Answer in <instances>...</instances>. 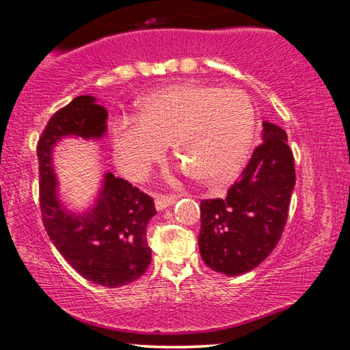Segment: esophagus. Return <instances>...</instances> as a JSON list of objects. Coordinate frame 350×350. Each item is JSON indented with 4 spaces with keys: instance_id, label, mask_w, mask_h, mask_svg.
Instances as JSON below:
<instances>
[{
    "instance_id": "1",
    "label": "esophagus",
    "mask_w": 350,
    "mask_h": 350,
    "mask_svg": "<svg viewBox=\"0 0 350 350\" xmlns=\"http://www.w3.org/2000/svg\"><path fill=\"white\" fill-rule=\"evenodd\" d=\"M176 203V197L172 196H157L154 197V204H157L158 211H164L165 208H170Z\"/></svg>"
}]
</instances>
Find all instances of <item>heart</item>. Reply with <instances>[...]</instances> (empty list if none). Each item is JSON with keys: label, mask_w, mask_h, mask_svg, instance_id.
Listing matches in <instances>:
<instances>
[{"label": "heart", "mask_w": 350, "mask_h": 350, "mask_svg": "<svg viewBox=\"0 0 350 350\" xmlns=\"http://www.w3.org/2000/svg\"><path fill=\"white\" fill-rule=\"evenodd\" d=\"M254 110L243 91L213 85L175 83L146 96L139 118L111 125L118 169L142 180L167 147L193 178L221 185L236 178L248 158Z\"/></svg>", "instance_id": "b5f03b06"}]
</instances>
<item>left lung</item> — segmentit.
Wrapping results in <instances>:
<instances>
[{
  "label": "left lung",
  "instance_id": "obj_1",
  "mask_svg": "<svg viewBox=\"0 0 350 350\" xmlns=\"http://www.w3.org/2000/svg\"><path fill=\"white\" fill-rule=\"evenodd\" d=\"M260 133L262 144L226 197L200 206V254L226 276L248 273L265 260L287 223L296 181L293 153L279 125L263 121Z\"/></svg>",
  "mask_w": 350,
  "mask_h": 350
}]
</instances>
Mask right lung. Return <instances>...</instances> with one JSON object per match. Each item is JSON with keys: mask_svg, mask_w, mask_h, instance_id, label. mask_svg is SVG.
Returning <instances> with one entry per match:
<instances>
[{"mask_svg": "<svg viewBox=\"0 0 350 350\" xmlns=\"http://www.w3.org/2000/svg\"><path fill=\"white\" fill-rule=\"evenodd\" d=\"M108 113L94 96H77L49 119L38 142L40 208L49 239L80 276L118 288L139 279L150 265L147 225L157 214L153 198L129 181L104 175L90 208L71 209L60 198L54 148L66 137L99 141Z\"/></svg>", "mask_w": 350, "mask_h": 350, "instance_id": "add662e5", "label": "right lung"}]
</instances>
